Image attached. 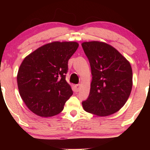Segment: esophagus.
I'll return each instance as SVG.
<instances>
[{"mask_svg":"<svg viewBox=\"0 0 150 150\" xmlns=\"http://www.w3.org/2000/svg\"><path fill=\"white\" fill-rule=\"evenodd\" d=\"M80 87H81V85H75V87H76L77 92H78V91H80Z\"/></svg>","mask_w":150,"mask_h":150,"instance_id":"esophagus-1","label":"esophagus"}]
</instances>
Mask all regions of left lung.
Here are the masks:
<instances>
[{"instance_id":"obj_1","label":"left lung","mask_w":150,"mask_h":150,"mask_svg":"<svg viewBox=\"0 0 150 150\" xmlns=\"http://www.w3.org/2000/svg\"><path fill=\"white\" fill-rule=\"evenodd\" d=\"M82 46L92 75L89 97L82 103V107L98 116L113 114L124 106L131 92L132 70L130 62L105 42H85Z\"/></svg>"}]
</instances>
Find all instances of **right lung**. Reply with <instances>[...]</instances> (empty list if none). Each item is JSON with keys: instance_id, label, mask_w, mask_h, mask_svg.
Here are the masks:
<instances>
[{"instance_id": "add662e5", "label": "right lung", "mask_w": 150, "mask_h": 150, "mask_svg": "<svg viewBox=\"0 0 150 150\" xmlns=\"http://www.w3.org/2000/svg\"><path fill=\"white\" fill-rule=\"evenodd\" d=\"M78 46L76 42H53L38 48L22 62L17 75L19 92L34 114L48 118L63 110L73 95L65 80L68 62Z\"/></svg>"}]
</instances>
